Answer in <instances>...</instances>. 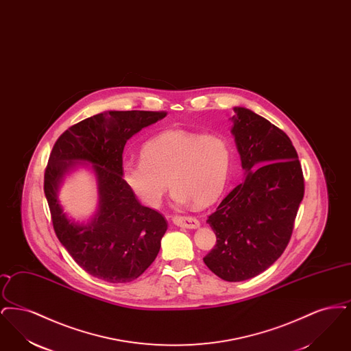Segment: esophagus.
<instances>
[{"instance_id": "esophagus-1", "label": "esophagus", "mask_w": 351, "mask_h": 351, "mask_svg": "<svg viewBox=\"0 0 351 351\" xmlns=\"http://www.w3.org/2000/svg\"><path fill=\"white\" fill-rule=\"evenodd\" d=\"M172 221L175 225L180 228H186V229H197L200 226L199 219L189 216H173Z\"/></svg>"}]
</instances>
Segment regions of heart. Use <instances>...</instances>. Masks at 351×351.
Returning a JSON list of instances; mask_svg holds the SVG:
<instances>
[{
  "label": "heart",
  "instance_id": "b5f03b06",
  "mask_svg": "<svg viewBox=\"0 0 351 351\" xmlns=\"http://www.w3.org/2000/svg\"><path fill=\"white\" fill-rule=\"evenodd\" d=\"M232 156V146L221 134L168 130L143 145L141 159L122 165V178L134 195L150 206L160 204L169 184L178 204L193 201L204 206L223 192Z\"/></svg>",
  "mask_w": 351,
  "mask_h": 351
}]
</instances>
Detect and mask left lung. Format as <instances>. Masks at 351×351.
Segmentation results:
<instances>
[{
  "label": "left lung",
  "instance_id": "left-lung-1",
  "mask_svg": "<svg viewBox=\"0 0 351 351\" xmlns=\"http://www.w3.org/2000/svg\"><path fill=\"white\" fill-rule=\"evenodd\" d=\"M232 134L246 179L206 222L217 237L204 263L226 282L247 280L285 250L304 197L300 160L288 135L246 108H234Z\"/></svg>",
  "mask_w": 351,
  "mask_h": 351
}]
</instances>
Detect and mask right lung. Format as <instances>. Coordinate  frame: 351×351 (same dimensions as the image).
Instances as JSON below:
<instances>
[{
  "mask_svg": "<svg viewBox=\"0 0 351 351\" xmlns=\"http://www.w3.org/2000/svg\"><path fill=\"white\" fill-rule=\"evenodd\" d=\"M167 116L166 112H105L71 126L55 142L45 171V195L53 230L73 261L89 275L108 283H129L155 261L165 217L141 205L122 179V152L134 134ZM76 161H88L98 179L99 209L86 226L62 212L60 183Z\"/></svg>",
  "mask_w": 351,
  "mask_h": 351,
  "instance_id": "right-lung-1",
  "label": "right lung"
}]
</instances>
